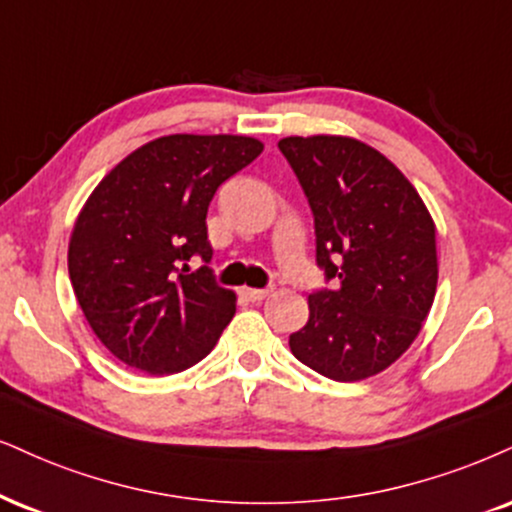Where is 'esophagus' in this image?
<instances>
[{"mask_svg":"<svg viewBox=\"0 0 512 512\" xmlns=\"http://www.w3.org/2000/svg\"><path fill=\"white\" fill-rule=\"evenodd\" d=\"M273 292V289H254V287H242L239 289V294L244 296V299H249V301H263L266 299V296Z\"/></svg>","mask_w":512,"mask_h":512,"instance_id":"esophagus-1","label":"esophagus"}]
</instances>
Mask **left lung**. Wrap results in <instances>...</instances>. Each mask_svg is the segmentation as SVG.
Instances as JSON below:
<instances>
[{
    "label": "left lung",
    "instance_id": "left-lung-1",
    "mask_svg": "<svg viewBox=\"0 0 512 512\" xmlns=\"http://www.w3.org/2000/svg\"><path fill=\"white\" fill-rule=\"evenodd\" d=\"M277 147L311 206L315 261L332 282L308 296V323L289 334V349L330 380H365L413 344L430 313L434 220L406 175L368 144L313 135Z\"/></svg>",
    "mask_w": 512,
    "mask_h": 512
}]
</instances>
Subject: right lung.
Here are the masks:
<instances>
[{
  "label": "right lung",
  "instance_id": "add662e5",
  "mask_svg": "<svg viewBox=\"0 0 512 512\" xmlns=\"http://www.w3.org/2000/svg\"><path fill=\"white\" fill-rule=\"evenodd\" d=\"M263 151L254 137L168 135L99 182L75 220L68 275L87 323L118 361L173 375L211 353L235 315L213 270L206 213L216 189Z\"/></svg>",
  "mask_w": 512,
  "mask_h": 512
}]
</instances>
